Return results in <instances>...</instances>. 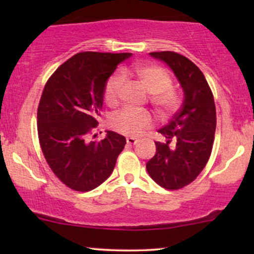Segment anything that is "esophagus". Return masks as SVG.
<instances>
[{
  "mask_svg": "<svg viewBox=\"0 0 254 254\" xmlns=\"http://www.w3.org/2000/svg\"><path fill=\"white\" fill-rule=\"evenodd\" d=\"M126 141H127L128 144H135L137 142L136 138H134V137H127Z\"/></svg>",
  "mask_w": 254,
  "mask_h": 254,
  "instance_id": "esophagus-1",
  "label": "esophagus"
}]
</instances>
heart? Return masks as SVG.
Here are the masks:
<instances>
[{
  "mask_svg": "<svg viewBox=\"0 0 254 254\" xmlns=\"http://www.w3.org/2000/svg\"><path fill=\"white\" fill-rule=\"evenodd\" d=\"M123 78H131L150 93V102L158 113L169 114L177 109L179 98L171 89V78L164 69L154 64H135L124 68L120 75H113L104 89V99L107 105L118 103ZM152 118L147 111L124 110L114 116L111 126L116 131L128 136H137L151 125Z\"/></svg>",
  "mask_w": 254,
  "mask_h": 254,
  "instance_id": "b5f03b06",
  "label": "heart"
}]
</instances>
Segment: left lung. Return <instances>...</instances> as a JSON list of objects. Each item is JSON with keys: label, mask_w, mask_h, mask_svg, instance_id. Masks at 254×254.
<instances>
[{"label": "left lung", "mask_w": 254, "mask_h": 254, "mask_svg": "<svg viewBox=\"0 0 254 254\" xmlns=\"http://www.w3.org/2000/svg\"><path fill=\"white\" fill-rule=\"evenodd\" d=\"M149 54L171 69L184 100L179 112L158 130L166 142H155L147 171L159 186L179 190L192 183L209 159L216 129L214 97L202 71L187 58L175 52Z\"/></svg>", "instance_id": "obj_1"}]
</instances>
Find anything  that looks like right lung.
<instances>
[{
	"mask_svg": "<svg viewBox=\"0 0 254 254\" xmlns=\"http://www.w3.org/2000/svg\"><path fill=\"white\" fill-rule=\"evenodd\" d=\"M131 53L83 52L71 57L48 79L38 107L40 147L54 175L69 189L89 192L111 176L126 138L106 130L102 141H88L98 125L104 89L118 64Z\"/></svg>",
	"mask_w": 254,
	"mask_h": 254,
	"instance_id": "obj_1",
	"label": "right lung"
}]
</instances>
